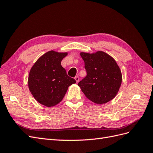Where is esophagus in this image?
Listing matches in <instances>:
<instances>
[{
	"label": "esophagus",
	"instance_id": "34e87169",
	"mask_svg": "<svg viewBox=\"0 0 153 153\" xmlns=\"http://www.w3.org/2000/svg\"><path fill=\"white\" fill-rule=\"evenodd\" d=\"M75 80H76V83H78V81H79V77H78V76H75Z\"/></svg>",
	"mask_w": 153,
	"mask_h": 153
}]
</instances>
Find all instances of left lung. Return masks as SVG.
I'll return each mask as SVG.
<instances>
[{
    "mask_svg": "<svg viewBox=\"0 0 153 153\" xmlns=\"http://www.w3.org/2000/svg\"><path fill=\"white\" fill-rule=\"evenodd\" d=\"M87 75L78 83L82 91L92 102L103 104L116 96L122 82L120 68L115 60L103 52H82Z\"/></svg>",
    "mask_w": 153,
    "mask_h": 153,
    "instance_id": "obj_1",
    "label": "left lung"
}]
</instances>
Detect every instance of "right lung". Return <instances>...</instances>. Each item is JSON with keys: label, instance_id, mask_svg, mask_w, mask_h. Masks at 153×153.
Returning <instances> with one entry per match:
<instances>
[{"label": "right lung", "instance_id": "right-lung-1", "mask_svg": "<svg viewBox=\"0 0 153 153\" xmlns=\"http://www.w3.org/2000/svg\"><path fill=\"white\" fill-rule=\"evenodd\" d=\"M67 54L50 51L36 62L30 71L29 90L37 101L48 107L61 102L68 87L76 83L61 66Z\"/></svg>", "mask_w": 153, "mask_h": 153}]
</instances>
